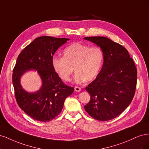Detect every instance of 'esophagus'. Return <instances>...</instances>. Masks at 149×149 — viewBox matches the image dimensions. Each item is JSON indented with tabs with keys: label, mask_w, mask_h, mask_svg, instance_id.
Returning <instances> with one entry per match:
<instances>
[{
	"label": "esophagus",
	"mask_w": 149,
	"mask_h": 149,
	"mask_svg": "<svg viewBox=\"0 0 149 149\" xmlns=\"http://www.w3.org/2000/svg\"><path fill=\"white\" fill-rule=\"evenodd\" d=\"M74 90H75V91H76V92H79L81 91V88L78 86H75L74 87Z\"/></svg>",
	"instance_id": "obj_1"
}]
</instances>
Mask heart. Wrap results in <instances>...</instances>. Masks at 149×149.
Instances as JSON below:
<instances>
[{"label": "heart", "mask_w": 149, "mask_h": 149, "mask_svg": "<svg viewBox=\"0 0 149 149\" xmlns=\"http://www.w3.org/2000/svg\"><path fill=\"white\" fill-rule=\"evenodd\" d=\"M63 57L54 56L52 67L59 77L69 81L74 70V81L78 84L95 79L101 70L104 54L99 47L76 42L67 47L63 52Z\"/></svg>", "instance_id": "obj_1"}]
</instances>
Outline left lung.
I'll return each mask as SVG.
<instances>
[{
  "label": "left lung",
  "instance_id": "8db88e82",
  "mask_svg": "<svg viewBox=\"0 0 149 149\" xmlns=\"http://www.w3.org/2000/svg\"><path fill=\"white\" fill-rule=\"evenodd\" d=\"M84 39L100 47L104 54L100 73L86 88L91 98L84 109L96 120H109L119 116L132 101L137 85L136 66L127 49L109 38Z\"/></svg>",
  "mask_w": 149,
  "mask_h": 149
}]
</instances>
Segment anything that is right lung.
<instances>
[{"label": "right lung", "mask_w": 149, "mask_h": 149, "mask_svg": "<svg viewBox=\"0 0 149 149\" xmlns=\"http://www.w3.org/2000/svg\"><path fill=\"white\" fill-rule=\"evenodd\" d=\"M68 38L49 36L38 37L19 54L13 70L12 83L18 105L26 114L36 120L48 122L59 114L67 97L74 88L66 85L54 71L52 60L57 49ZM37 70L42 81L38 92L30 93L19 83L21 75L26 71Z\"/></svg>", "instance_id": "1"}]
</instances>
